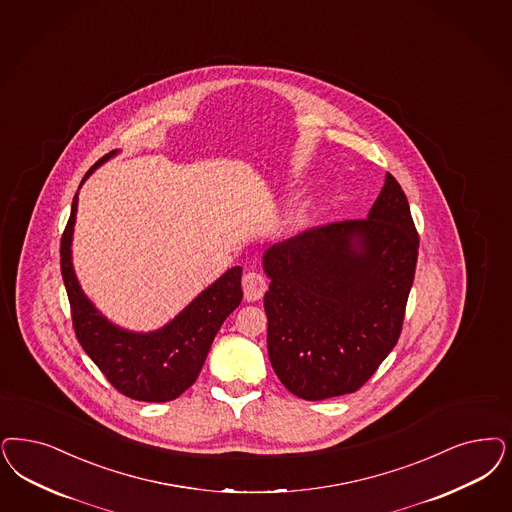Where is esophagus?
Segmentation results:
<instances>
[{
  "mask_svg": "<svg viewBox=\"0 0 512 512\" xmlns=\"http://www.w3.org/2000/svg\"><path fill=\"white\" fill-rule=\"evenodd\" d=\"M242 289H244L246 300L255 302V300L263 299V295L266 293V280L257 272H247L242 280Z\"/></svg>",
  "mask_w": 512,
  "mask_h": 512,
  "instance_id": "obj_1",
  "label": "esophagus"
}]
</instances>
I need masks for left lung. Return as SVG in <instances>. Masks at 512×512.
Instances as JSON below:
<instances>
[{
  "instance_id": "8db88e82",
  "label": "left lung",
  "mask_w": 512,
  "mask_h": 512,
  "mask_svg": "<svg viewBox=\"0 0 512 512\" xmlns=\"http://www.w3.org/2000/svg\"><path fill=\"white\" fill-rule=\"evenodd\" d=\"M397 179L367 219L306 230L268 247V357L293 395L321 401L361 388L397 344L418 261Z\"/></svg>"
}]
</instances>
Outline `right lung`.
Listing matches in <instances>:
<instances>
[{
    "instance_id": "right-lung-1",
    "label": "right lung",
    "mask_w": 512,
    "mask_h": 512,
    "mask_svg": "<svg viewBox=\"0 0 512 512\" xmlns=\"http://www.w3.org/2000/svg\"><path fill=\"white\" fill-rule=\"evenodd\" d=\"M119 153L115 149L98 160L83 177L79 189L94 170ZM77 202L79 191L73 196L70 221L60 246L62 280L68 291L77 340L111 386L126 397L145 403L172 401L193 386L217 331L242 302V266L229 268L159 329L145 333L124 329L96 308L77 280L71 257Z\"/></svg>"
}]
</instances>
